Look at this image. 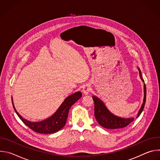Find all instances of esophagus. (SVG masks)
Masks as SVG:
<instances>
[{"label": "esophagus", "mask_w": 160, "mask_h": 160, "mask_svg": "<svg viewBox=\"0 0 160 160\" xmlns=\"http://www.w3.org/2000/svg\"><path fill=\"white\" fill-rule=\"evenodd\" d=\"M91 91V87L90 84H86L83 88V92L84 94H88Z\"/></svg>", "instance_id": "1"}]
</instances>
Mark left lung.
I'll return each mask as SVG.
<instances>
[{
  "instance_id": "8db88e82",
  "label": "left lung",
  "mask_w": 160,
  "mask_h": 160,
  "mask_svg": "<svg viewBox=\"0 0 160 160\" xmlns=\"http://www.w3.org/2000/svg\"><path fill=\"white\" fill-rule=\"evenodd\" d=\"M139 70V74L141 75V78L143 82L144 80L141 77V72ZM144 96L142 105L141 109L139 111L138 115L137 118L139 117L141 114L142 111L144 109L146 100V85H144ZM92 99L94 102V115L95 118L99 125H101L104 128L108 129H118L127 127L131 122L133 121V118H122L118 117L115 115H112L111 113L108 109L106 108L104 103L97 97L92 96Z\"/></svg>"
}]
</instances>
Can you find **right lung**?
<instances>
[{
	"label": "right lung",
	"instance_id": "add662e5",
	"mask_svg": "<svg viewBox=\"0 0 160 160\" xmlns=\"http://www.w3.org/2000/svg\"><path fill=\"white\" fill-rule=\"evenodd\" d=\"M81 97L82 93L80 92H77L75 94L68 96L60 106L58 111L51 117L40 122H31L22 118L16 111L13 104L12 98L11 100L16 113L22 122L34 132L40 133L48 134L55 133L64 127L70 108Z\"/></svg>",
	"mask_w": 160,
	"mask_h": 160
}]
</instances>
